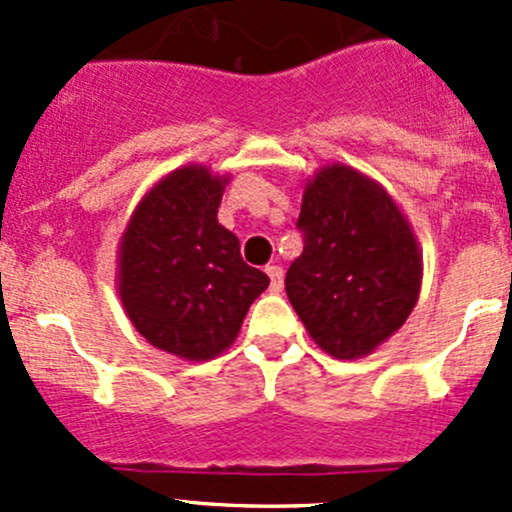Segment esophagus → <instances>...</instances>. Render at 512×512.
I'll use <instances>...</instances> for the list:
<instances>
[{"mask_svg": "<svg viewBox=\"0 0 512 512\" xmlns=\"http://www.w3.org/2000/svg\"><path fill=\"white\" fill-rule=\"evenodd\" d=\"M265 272H267V277H270L272 292H282V285H285V272H282V267L280 265H267Z\"/></svg>", "mask_w": 512, "mask_h": 512, "instance_id": "obj_1", "label": "esophagus"}]
</instances>
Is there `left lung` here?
<instances>
[{
    "label": "left lung",
    "instance_id": "1",
    "mask_svg": "<svg viewBox=\"0 0 512 512\" xmlns=\"http://www.w3.org/2000/svg\"><path fill=\"white\" fill-rule=\"evenodd\" d=\"M304 250L285 287L309 337L334 359L374 352L409 319L421 292V250L409 220L376 180L349 165L304 188Z\"/></svg>",
    "mask_w": 512,
    "mask_h": 512
}]
</instances>
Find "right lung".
Segmentation results:
<instances>
[{"label": "right lung", "mask_w": 512, "mask_h": 512, "mask_svg": "<svg viewBox=\"0 0 512 512\" xmlns=\"http://www.w3.org/2000/svg\"><path fill=\"white\" fill-rule=\"evenodd\" d=\"M227 175L183 165L138 203L118 247V294L133 327L188 361L223 354L270 277L218 223Z\"/></svg>", "instance_id": "add662e5"}]
</instances>
